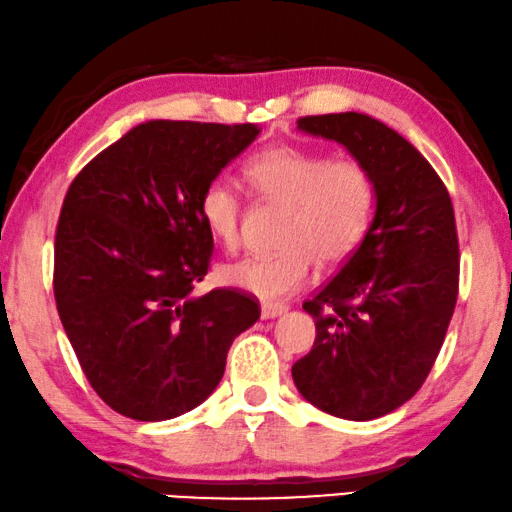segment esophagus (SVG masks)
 I'll return each mask as SVG.
<instances>
[{
  "mask_svg": "<svg viewBox=\"0 0 512 512\" xmlns=\"http://www.w3.org/2000/svg\"><path fill=\"white\" fill-rule=\"evenodd\" d=\"M283 313H287L285 304H262V318L264 320L278 318V315H283Z\"/></svg>",
  "mask_w": 512,
  "mask_h": 512,
  "instance_id": "1",
  "label": "esophagus"
}]
</instances>
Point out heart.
Returning a JSON list of instances; mask_svg holds the SVG:
<instances>
[{
    "instance_id": "b5f03b06",
    "label": "heart",
    "mask_w": 512,
    "mask_h": 512,
    "mask_svg": "<svg viewBox=\"0 0 512 512\" xmlns=\"http://www.w3.org/2000/svg\"><path fill=\"white\" fill-rule=\"evenodd\" d=\"M250 185L271 201L290 204L280 243L285 248L225 264L222 283L264 301L297 292L313 276L315 257L338 264L362 246L376 215V181L362 162L297 146H271L246 162ZM206 232L225 248L241 239V197L234 185L215 181L199 197Z\"/></svg>"
}]
</instances>
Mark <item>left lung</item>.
Instances as JSON below:
<instances>
[{
	"instance_id": "left-lung-1",
	"label": "left lung",
	"mask_w": 512,
	"mask_h": 512,
	"mask_svg": "<svg viewBox=\"0 0 512 512\" xmlns=\"http://www.w3.org/2000/svg\"><path fill=\"white\" fill-rule=\"evenodd\" d=\"M371 171L376 215L348 262L304 301L315 343L292 366L301 397L343 420H376L427 380L459 292V241L448 187L392 127L364 113L299 118Z\"/></svg>"
}]
</instances>
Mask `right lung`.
Returning <instances> with one entry per match:
<instances>
[{
    "instance_id": "1",
    "label": "right lung",
    "mask_w": 512,
    "mask_h": 512,
    "mask_svg": "<svg viewBox=\"0 0 512 512\" xmlns=\"http://www.w3.org/2000/svg\"><path fill=\"white\" fill-rule=\"evenodd\" d=\"M255 125L148 120L85 164L55 232L53 290L78 364L104 403L171 420L218 387L259 301L204 280L213 236L199 197L255 141Z\"/></svg>"
}]
</instances>
